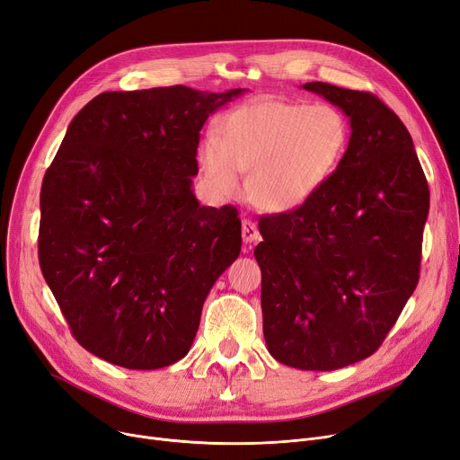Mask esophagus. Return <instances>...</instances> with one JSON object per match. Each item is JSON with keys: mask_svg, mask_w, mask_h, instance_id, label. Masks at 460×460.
Segmentation results:
<instances>
[{"mask_svg": "<svg viewBox=\"0 0 460 460\" xmlns=\"http://www.w3.org/2000/svg\"><path fill=\"white\" fill-rule=\"evenodd\" d=\"M243 238L246 244H252V243H255V240H259L257 224L253 220H250V217L243 222Z\"/></svg>", "mask_w": 460, "mask_h": 460, "instance_id": "34e87169", "label": "esophagus"}]
</instances>
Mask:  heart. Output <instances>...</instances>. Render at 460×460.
<instances>
[{"label": "heart", "mask_w": 460, "mask_h": 460, "mask_svg": "<svg viewBox=\"0 0 460 460\" xmlns=\"http://www.w3.org/2000/svg\"><path fill=\"white\" fill-rule=\"evenodd\" d=\"M224 139L208 134L199 147L207 179L234 196L243 172H253V201L272 212L304 205L333 173L345 155L349 127L330 104L255 101L229 113Z\"/></svg>", "instance_id": "b5f03b06"}]
</instances>
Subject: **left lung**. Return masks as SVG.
<instances>
[{"label": "left lung", "mask_w": 460, "mask_h": 460, "mask_svg": "<svg viewBox=\"0 0 460 460\" xmlns=\"http://www.w3.org/2000/svg\"><path fill=\"white\" fill-rule=\"evenodd\" d=\"M304 89L350 119L330 179L295 210L259 220L262 333L288 367L333 371L369 358L420 279L429 184L402 120L376 94Z\"/></svg>", "instance_id": "obj_1"}]
</instances>
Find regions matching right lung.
<instances>
[{
  "label": "right lung",
  "instance_id": "1",
  "mask_svg": "<svg viewBox=\"0 0 460 460\" xmlns=\"http://www.w3.org/2000/svg\"><path fill=\"white\" fill-rule=\"evenodd\" d=\"M243 89L108 91L72 119L40 188L39 262L76 341L113 366L184 358L238 257V210L191 191L199 132Z\"/></svg>",
  "mask_w": 460,
  "mask_h": 460
}]
</instances>
